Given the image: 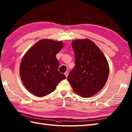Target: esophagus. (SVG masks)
<instances>
[{
	"label": "esophagus",
	"instance_id": "obj_1",
	"mask_svg": "<svg viewBox=\"0 0 132 132\" xmlns=\"http://www.w3.org/2000/svg\"><path fill=\"white\" fill-rule=\"evenodd\" d=\"M64 75H65V76H66V77H68V72H65V73H64Z\"/></svg>",
	"mask_w": 132,
	"mask_h": 132
}]
</instances>
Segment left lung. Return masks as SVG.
<instances>
[{
	"label": "left lung",
	"instance_id": "8db88e82",
	"mask_svg": "<svg viewBox=\"0 0 132 132\" xmlns=\"http://www.w3.org/2000/svg\"><path fill=\"white\" fill-rule=\"evenodd\" d=\"M72 46L75 66L68 80L75 93L82 97H90L106 83L110 71L107 60L100 48L89 39L73 40Z\"/></svg>",
	"mask_w": 132,
	"mask_h": 132
}]
</instances>
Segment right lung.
Here are the masks:
<instances>
[{
	"label": "right lung",
	"instance_id": "right-lung-1",
	"mask_svg": "<svg viewBox=\"0 0 132 132\" xmlns=\"http://www.w3.org/2000/svg\"><path fill=\"white\" fill-rule=\"evenodd\" d=\"M63 46L61 41L43 39L31 47L23 56L20 66V77L26 89L35 96L48 95L66 78L58 71L59 63L56 57Z\"/></svg>",
	"mask_w": 132,
	"mask_h": 132
}]
</instances>
